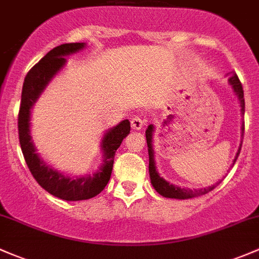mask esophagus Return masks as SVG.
I'll list each match as a JSON object with an SVG mask.
<instances>
[{"label": "esophagus", "mask_w": 259, "mask_h": 259, "mask_svg": "<svg viewBox=\"0 0 259 259\" xmlns=\"http://www.w3.org/2000/svg\"><path fill=\"white\" fill-rule=\"evenodd\" d=\"M146 123H147V119L143 117H133L132 121H131V126H132V128L136 131H140L143 128V126Z\"/></svg>", "instance_id": "obj_1"}]
</instances>
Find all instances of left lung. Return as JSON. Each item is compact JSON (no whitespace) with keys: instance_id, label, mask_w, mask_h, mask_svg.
Here are the masks:
<instances>
[{"instance_id":"8db88e82","label":"left lung","mask_w":259,"mask_h":259,"mask_svg":"<svg viewBox=\"0 0 259 259\" xmlns=\"http://www.w3.org/2000/svg\"><path fill=\"white\" fill-rule=\"evenodd\" d=\"M229 84L232 88L233 93L237 96L238 101H240L241 106V113L244 115V97H243V88L238 79V76L236 74H232L229 76ZM243 132H244V122H242L241 126V137L243 138ZM153 135H154V126L149 124L148 128L146 130V138H147V146H148V154H149V177H151V183L153 188L157 190V193H159L160 195L164 197H169V199H179V200H185V199H191V197H196L200 195H204L207 194L208 191L213 190V189L218 186L221 180H219L216 184L206 186V188L201 189H189V188H182V186H178L174 184H170L169 182H166L164 178H162L158 173L157 166H155V160H154V149H153ZM242 146V141L240 147H238V151L236 152L235 158L232 160V165L237 160L238 155H240Z\"/></svg>"}]
</instances>
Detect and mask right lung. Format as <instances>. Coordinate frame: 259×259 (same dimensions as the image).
<instances>
[{"label": "right lung", "instance_id": "1", "mask_svg": "<svg viewBox=\"0 0 259 259\" xmlns=\"http://www.w3.org/2000/svg\"><path fill=\"white\" fill-rule=\"evenodd\" d=\"M86 43H68L55 47L47 53L33 66L24 77L22 89L21 107L18 113L19 143L24 159L30 173L44 190L53 196L66 201L88 200L101 193L111 178L115 153L121 146L122 141L130 135L131 123L123 119L117 126L107 130L104 133L100 147L102 151V163L93 174L68 175L49 165L39 153H37L30 136V113L35 102L38 101L47 86L65 66L68 55L82 51Z\"/></svg>", "mask_w": 259, "mask_h": 259}]
</instances>
